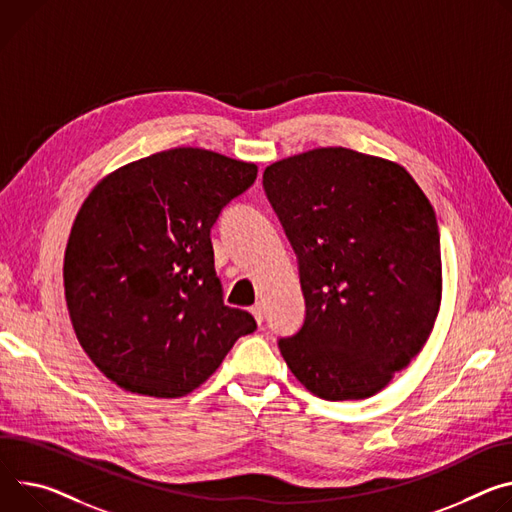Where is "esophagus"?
<instances>
[{
	"mask_svg": "<svg viewBox=\"0 0 512 512\" xmlns=\"http://www.w3.org/2000/svg\"><path fill=\"white\" fill-rule=\"evenodd\" d=\"M251 314H253V316H255V320H257V322H259V324H261V322H263V306H261V304H259V302H257V304H253V306H251Z\"/></svg>",
	"mask_w": 512,
	"mask_h": 512,
	"instance_id": "obj_1",
	"label": "esophagus"
}]
</instances>
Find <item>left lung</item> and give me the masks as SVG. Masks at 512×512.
<instances>
[{
    "mask_svg": "<svg viewBox=\"0 0 512 512\" xmlns=\"http://www.w3.org/2000/svg\"><path fill=\"white\" fill-rule=\"evenodd\" d=\"M300 267L302 329L280 339L296 380L324 400L378 394L425 347L441 306L431 202L398 163L320 147L263 171Z\"/></svg>",
    "mask_w": 512,
    "mask_h": 512,
    "instance_id": "8db88e82",
    "label": "left lung"
}]
</instances>
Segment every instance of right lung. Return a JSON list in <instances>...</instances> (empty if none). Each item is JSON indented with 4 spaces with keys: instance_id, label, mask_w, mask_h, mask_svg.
Returning a JSON list of instances; mask_svg holds the SVG:
<instances>
[{
    "instance_id": "1",
    "label": "right lung",
    "mask_w": 512,
    "mask_h": 512,
    "mask_svg": "<svg viewBox=\"0 0 512 512\" xmlns=\"http://www.w3.org/2000/svg\"><path fill=\"white\" fill-rule=\"evenodd\" d=\"M257 165L177 147L106 175L65 249L79 345L126 392L181 398L202 386L255 318L222 302L210 228Z\"/></svg>"
}]
</instances>
